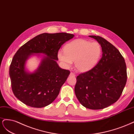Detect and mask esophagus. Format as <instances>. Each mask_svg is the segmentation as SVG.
<instances>
[{
	"label": "esophagus",
	"instance_id": "34e87169",
	"mask_svg": "<svg viewBox=\"0 0 134 134\" xmlns=\"http://www.w3.org/2000/svg\"><path fill=\"white\" fill-rule=\"evenodd\" d=\"M70 76H73V77H75L76 75H75V74L73 72H71V73H70Z\"/></svg>",
	"mask_w": 134,
	"mask_h": 134
}]
</instances>
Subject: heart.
I'll return each instance as SVG.
<instances>
[{"instance_id": "heart-1", "label": "heart", "mask_w": 134, "mask_h": 134, "mask_svg": "<svg viewBox=\"0 0 134 134\" xmlns=\"http://www.w3.org/2000/svg\"><path fill=\"white\" fill-rule=\"evenodd\" d=\"M101 53L102 48L98 43L78 39L67 43L64 51L58 52V57L67 66H70L75 61L76 70L84 72L95 66Z\"/></svg>"}]
</instances>
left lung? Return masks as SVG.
<instances>
[{"label": "left lung", "instance_id": "obj_1", "mask_svg": "<svg viewBox=\"0 0 134 134\" xmlns=\"http://www.w3.org/2000/svg\"><path fill=\"white\" fill-rule=\"evenodd\" d=\"M101 44L102 57L96 65L76 77V96L84 107L100 110L111 105L121 95L127 81L126 63L116 47L105 39L89 36Z\"/></svg>", "mask_w": 134, "mask_h": 134}]
</instances>
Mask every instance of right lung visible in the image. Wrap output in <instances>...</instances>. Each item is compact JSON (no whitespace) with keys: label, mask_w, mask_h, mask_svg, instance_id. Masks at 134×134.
Masks as SVG:
<instances>
[{"label":"right lung","mask_w":134,"mask_h":134,"mask_svg":"<svg viewBox=\"0 0 134 134\" xmlns=\"http://www.w3.org/2000/svg\"><path fill=\"white\" fill-rule=\"evenodd\" d=\"M74 35L67 33H42L27 42L17 51L9 67L12 89L15 96L27 106L41 108L57 98L70 71L60 68L56 62L62 45ZM46 55L37 70L25 71V64L30 55Z\"/></svg>","instance_id":"obj_1"}]
</instances>
